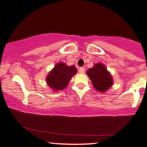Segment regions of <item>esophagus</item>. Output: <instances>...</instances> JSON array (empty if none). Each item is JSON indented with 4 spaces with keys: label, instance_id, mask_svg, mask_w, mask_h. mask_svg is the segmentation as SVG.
I'll list each match as a JSON object with an SVG mask.
<instances>
[{
    "label": "esophagus",
    "instance_id": "1",
    "mask_svg": "<svg viewBox=\"0 0 147 147\" xmlns=\"http://www.w3.org/2000/svg\"><path fill=\"white\" fill-rule=\"evenodd\" d=\"M79 72H80V73H84V72H85V68H84V67H81V68L79 69Z\"/></svg>",
    "mask_w": 147,
    "mask_h": 147
}]
</instances>
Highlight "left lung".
<instances>
[{
	"instance_id": "1",
	"label": "left lung",
	"mask_w": 147,
	"mask_h": 147,
	"mask_svg": "<svg viewBox=\"0 0 147 147\" xmlns=\"http://www.w3.org/2000/svg\"><path fill=\"white\" fill-rule=\"evenodd\" d=\"M86 74L92 82L93 87L97 91L104 92L113 86L112 76L102 63H95L92 68L88 70Z\"/></svg>"
}]
</instances>
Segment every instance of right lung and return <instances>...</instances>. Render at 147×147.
Here are the masks:
<instances>
[{"label": "right lung", "instance_id": "obj_1", "mask_svg": "<svg viewBox=\"0 0 147 147\" xmlns=\"http://www.w3.org/2000/svg\"><path fill=\"white\" fill-rule=\"evenodd\" d=\"M77 72L75 65L68 66L65 63L59 62L49 72L46 77V82L48 86L55 91L61 90L67 87Z\"/></svg>", "mask_w": 147, "mask_h": 147}]
</instances>
